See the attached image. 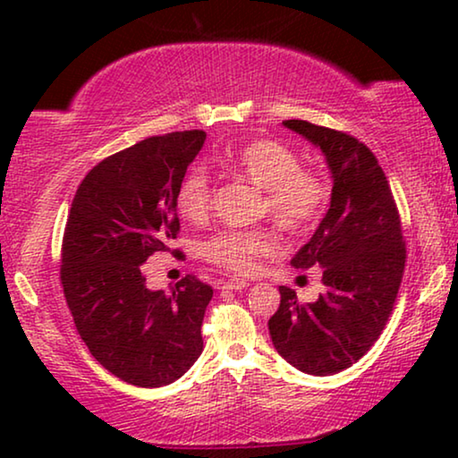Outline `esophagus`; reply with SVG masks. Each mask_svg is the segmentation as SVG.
<instances>
[{"label": "esophagus", "mask_w": 458, "mask_h": 458, "mask_svg": "<svg viewBox=\"0 0 458 458\" xmlns=\"http://www.w3.org/2000/svg\"><path fill=\"white\" fill-rule=\"evenodd\" d=\"M248 285H250V281H246V279H237V277H233V279H225L223 284H221L223 290H243V287H248Z\"/></svg>", "instance_id": "1"}]
</instances>
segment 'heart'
<instances>
[{
  "label": "heart",
  "instance_id": "1",
  "mask_svg": "<svg viewBox=\"0 0 458 458\" xmlns=\"http://www.w3.org/2000/svg\"><path fill=\"white\" fill-rule=\"evenodd\" d=\"M231 171L265 190L260 215H268L293 233L318 223L329 202L331 190L323 173L300 166L296 152L275 140H256L243 146L231 162ZM174 202L185 221H206L212 210L208 174L199 168L187 173ZM273 250L275 237L268 229H223L202 243L206 260L233 273L254 271L262 256Z\"/></svg>",
  "mask_w": 458,
  "mask_h": 458
}]
</instances>
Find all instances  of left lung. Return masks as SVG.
I'll return each instance as SVG.
<instances>
[{
	"label": "left lung",
	"mask_w": 458,
	"mask_h": 458,
	"mask_svg": "<svg viewBox=\"0 0 458 458\" xmlns=\"http://www.w3.org/2000/svg\"><path fill=\"white\" fill-rule=\"evenodd\" d=\"M284 124L321 148L334 190L315 235L292 259L296 268H323L325 292L300 304L296 292L281 285L268 334L292 367L334 375L369 352L392 315L406 262L403 223L384 168L365 143L296 118Z\"/></svg>",
	"instance_id": "8db88e82"
}]
</instances>
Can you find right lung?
Wrapping results in <instances>:
<instances>
[{
    "label": "right lung",
    "mask_w": 458,
    "mask_h": 458,
    "mask_svg": "<svg viewBox=\"0 0 458 458\" xmlns=\"http://www.w3.org/2000/svg\"><path fill=\"white\" fill-rule=\"evenodd\" d=\"M204 140L199 129L174 131L108 156L81 181L68 212L66 304L93 359L131 386L173 384L202 354L212 287L185 275L171 293L152 292L141 265L177 240L174 196Z\"/></svg>",
    "instance_id": "right-lung-1"
}]
</instances>
